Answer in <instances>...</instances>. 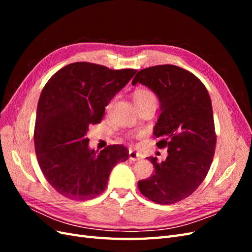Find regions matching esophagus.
I'll use <instances>...</instances> for the list:
<instances>
[{
    "label": "esophagus",
    "instance_id": "esophagus-1",
    "mask_svg": "<svg viewBox=\"0 0 252 252\" xmlns=\"http://www.w3.org/2000/svg\"><path fill=\"white\" fill-rule=\"evenodd\" d=\"M129 158L131 161H139V159H141V155L133 150H129Z\"/></svg>",
    "mask_w": 252,
    "mask_h": 252
}]
</instances>
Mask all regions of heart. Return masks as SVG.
<instances>
[{
    "instance_id": "b5f03b06",
    "label": "heart",
    "mask_w": 252,
    "mask_h": 252,
    "mask_svg": "<svg viewBox=\"0 0 252 252\" xmlns=\"http://www.w3.org/2000/svg\"><path fill=\"white\" fill-rule=\"evenodd\" d=\"M133 102L136 105H140L146 102H157V96L150 89L139 88L136 89L132 94Z\"/></svg>"
}]
</instances>
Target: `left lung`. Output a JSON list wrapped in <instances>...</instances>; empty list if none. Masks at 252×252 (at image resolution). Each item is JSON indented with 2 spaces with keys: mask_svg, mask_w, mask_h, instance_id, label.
I'll return each instance as SVG.
<instances>
[{
  "mask_svg": "<svg viewBox=\"0 0 252 252\" xmlns=\"http://www.w3.org/2000/svg\"><path fill=\"white\" fill-rule=\"evenodd\" d=\"M158 95L161 114L154 129L158 148L168 156L138 187L150 201L169 205L192 194L207 175L217 144L211 100L204 84L188 70L158 65L140 70L133 78Z\"/></svg>",
  "mask_w": 252,
  "mask_h": 252,
  "instance_id": "1",
  "label": "left lung"
}]
</instances>
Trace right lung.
Segmentation results:
<instances>
[{
    "mask_svg": "<svg viewBox=\"0 0 252 252\" xmlns=\"http://www.w3.org/2000/svg\"><path fill=\"white\" fill-rule=\"evenodd\" d=\"M135 72L77 62L44 86L36 109L35 154L44 177L61 195L74 201L100 195L113 167L128 158L124 145L89 149L86 134L90 125L101 123L106 106Z\"/></svg>",
    "mask_w": 252,
    "mask_h": 252,
    "instance_id": "1",
    "label": "right lung"
}]
</instances>
